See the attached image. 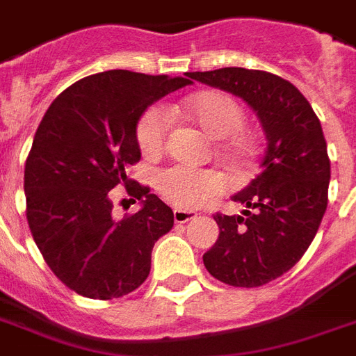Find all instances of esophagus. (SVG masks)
<instances>
[{"label": "esophagus", "instance_id": "obj_1", "mask_svg": "<svg viewBox=\"0 0 356 356\" xmlns=\"http://www.w3.org/2000/svg\"><path fill=\"white\" fill-rule=\"evenodd\" d=\"M194 218L195 212L192 211H183V209H175L173 211V220H175V223H186L190 220H194Z\"/></svg>", "mask_w": 356, "mask_h": 356}]
</instances>
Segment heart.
Segmentation results:
<instances>
[{
    "label": "heart",
    "mask_w": 356,
    "mask_h": 356,
    "mask_svg": "<svg viewBox=\"0 0 356 356\" xmlns=\"http://www.w3.org/2000/svg\"><path fill=\"white\" fill-rule=\"evenodd\" d=\"M179 114L195 122L209 136L223 140V155L229 161L242 162L251 155V142L240 131L245 122L242 105L220 90H207L184 97L175 107ZM168 118L159 108L142 114L136 125V140L145 156L159 155L164 147ZM156 190L179 209H197L209 197L223 190V179L211 170L172 166L159 173Z\"/></svg>",
    "instance_id": "1"
}]
</instances>
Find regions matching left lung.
I'll use <instances>...</instances> for the list:
<instances>
[{
    "label": "left lung",
    "instance_id": "8db88e82",
    "mask_svg": "<svg viewBox=\"0 0 356 356\" xmlns=\"http://www.w3.org/2000/svg\"><path fill=\"white\" fill-rule=\"evenodd\" d=\"M186 77L243 99L264 129L262 172L233 195L245 209L214 216L220 236L203 254L218 281L262 286L296 266L327 211L331 162L321 123L307 97L279 75L222 68L188 72Z\"/></svg>",
    "mask_w": 356,
    "mask_h": 356
}]
</instances>
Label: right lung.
Instances as JSON below:
<instances>
[{"mask_svg":"<svg viewBox=\"0 0 356 356\" xmlns=\"http://www.w3.org/2000/svg\"><path fill=\"white\" fill-rule=\"evenodd\" d=\"M192 81L108 70L66 88L44 114L25 161L27 222L51 271L90 299L127 296L147 279L151 251L172 231V209L133 183L136 125L145 108ZM125 184L140 201L133 217L112 216L110 190Z\"/></svg>","mask_w":356,"mask_h":356,"instance_id":"obj_1","label":"right lung"}]
</instances>
